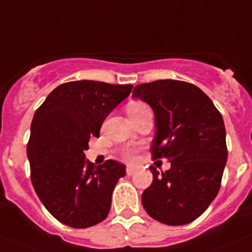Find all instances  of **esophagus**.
<instances>
[{"mask_svg":"<svg viewBox=\"0 0 252 252\" xmlns=\"http://www.w3.org/2000/svg\"><path fill=\"white\" fill-rule=\"evenodd\" d=\"M126 175H128V176H132V175L135 172V168L132 167V166H128V167L126 168Z\"/></svg>","mask_w":252,"mask_h":252,"instance_id":"34e87169","label":"esophagus"}]
</instances>
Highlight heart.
<instances>
[{
  "label": "heart",
  "instance_id": "1",
  "mask_svg": "<svg viewBox=\"0 0 252 252\" xmlns=\"http://www.w3.org/2000/svg\"><path fill=\"white\" fill-rule=\"evenodd\" d=\"M143 106H146V105L142 104V102H132V104H129L128 108H126L128 115L129 114L135 113V111H138L139 109H142ZM122 156H123V158L126 159V161H133V159L135 158V152L132 150H126L122 152Z\"/></svg>",
  "mask_w": 252,
  "mask_h": 252
}]
</instances>
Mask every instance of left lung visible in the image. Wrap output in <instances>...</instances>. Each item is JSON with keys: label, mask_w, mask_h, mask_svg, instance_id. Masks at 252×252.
<instances>
[{"label": "left lung", "mask_w": 252, "mask_h": 252, "mask_svg": "<svg viewBox=\"0 0 252 252\" xmlns=\"http://www.w3.org/2000/svg\"><path fill=\"white\" fill-rule=\"evenodd\" d=\"M133 97L147 102L155 113L153 158L170 159L142 194V204L153 220L183 226L202 216L217 196L227 162L226 129L212 100L195 85L158 80L137 85Z\"/></svg>", "instance_id": "8db88e82"}]
</instances>
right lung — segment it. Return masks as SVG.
Returning <instances> with one entry per match:
<instances>
[{"label":"right lung","mask_w":252,"mask_h":252,"mask_svg":"<svg viewBox=\"0 0 252 252\" xmlns=\"http://www.w3.org/2000/svg\"><path fill=\"white\" fill-rule=\"evenodd\" d=\"M132 89L99 81L65 82L35 111L26 147L30 178L40 202L65 226L87 228L108 217L126 166L113 159L95 166L85 158V151Z\"/></svg>","instance_id":"1"}]
</instances>
